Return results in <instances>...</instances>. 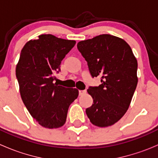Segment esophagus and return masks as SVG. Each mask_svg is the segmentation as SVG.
I'll return each instance as SVG.
<instances>
[{
  "instance_id": "obj_1",
  "label": "esophagus",
  "mask_w": 158,
  "mask_h": 158,
  "mask_svg": "<svg viewBox=\"0 0 158 158\" xmlns=\"http://www.w3.org/2000/svg\"><path fill=\"white\" fill-rule=\"evenodd\" d=\"M85 92H86V90H79V95H84V94H85Z\"/></svg>"
}]
</instances>
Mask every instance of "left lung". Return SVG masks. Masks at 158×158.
I'll use <instances>...</instances> for the list:
<instances>
[{
	"mask_svg": "<svg viewBox=\"0 0 158 158\" xmlns=\"http://www.w3.org/2000/svg\"><path fill=\"white\" fill-rule=\"evenodd\" d=\"M77 48L92 77L101 76L102 83L87 90L93 99L87 116L95 126L114 125L125 114L136 89V58L124 40L109 34L80 41Z\"/></svg>",
	"mask_w": 158,
	"mask_h": 158,
	"instance_id": "8db88e82",
	"label": "left lung"
}]
</instances>
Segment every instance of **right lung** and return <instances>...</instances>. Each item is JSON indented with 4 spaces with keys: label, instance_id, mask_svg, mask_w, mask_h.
Listing matches in <instances>:
<instances>
[{
    "label": "right lung",
    "instance_id": "add662e5",
    "mask_svg": "<svg viewBox=\"0 0 158 158\" xmlns=\"http://www.w3.org/2000/svg\"><path fill=\"white\" fill-rule=\"evenodd\" d=\"M76 44L75 40L43 34L27 43L20 52L16 76L23 104L32 117L47 128L65 124L69 107L79 91L54 82L60 63Z\"/></svg>",
    "mask_w": 158,
    "mask_h": 158
}]
</instances>
